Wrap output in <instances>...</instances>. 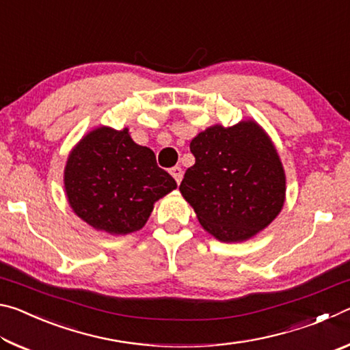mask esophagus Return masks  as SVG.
Masks as SVG:
<instances>
[{"instance_id": "34e87169", "label": "esophagus", "mask_w": 350, "mask_h": 350, "mask_svg": "<svg viewBox=\"0 0 350 350\" xmlns=\"http://www.w3.org/2000/svg\"><path fill=\"white\" fill-rule=\"evenodd\" d=\"M170 173H171V176L174 177V180H176L177 183H180L182 177H183V171H182L180 167H173V168L170 170Z\"/></svg>"}]
</instances>
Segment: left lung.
<instances>
[{
	"label": "left lung",
	"mask_w": 350,
	"mask_h": 350,
	"mask_svg": "<svg viewBox=\"0 0 350 350\" xmlns=\"http://www.w3.org/2000/svg\"><path fill=\"white\" fill-rule=\"evenodd\" d=\"M189 151L196 162L179 189L216 239H250L280 215L286 174L276 148L256 122L206 128L191 140Z\"/></svg>",
	"instance_id": "obj_1"
}]
</instances>
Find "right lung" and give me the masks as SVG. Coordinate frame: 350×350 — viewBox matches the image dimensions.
Segmentation results:
<instances>
[{
    "mask_svg": "<svg viewBox=\"0 0 350 350\" xmlns=\"http://www.w3.org/2000/svg\"><path fill=\"white\" fill-rule=\"evenodd\" d=\"M176 187L173 177L157 167L154 152L135 144L128 128L92 129L70 151L64 168L70 208L109 234L137 232L154 202Z\"/></svg>",
    "mask_w": 350,
    "mask_h": 350,
    "instance_id": "obj_1",
    "label": "right lung"
}]
</instances>
